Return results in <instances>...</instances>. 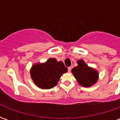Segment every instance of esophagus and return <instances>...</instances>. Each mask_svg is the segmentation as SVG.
Masks as SVG:
<instances>
[{
    "mask_svg": "<svg viewBox=\"0 0 120 120\" xmlns=\"http://www.w3.org/2000/svg\"><path fill=\"white\" fill-rule=\"evenodd\" d=\"M71 67H68V72H70V71H71Z\"/></svg>",
    "mask_w": 120,
    "mask_h": 120,
    "instance_id": "1",
    "label": "esophagus"
}]
</instances>
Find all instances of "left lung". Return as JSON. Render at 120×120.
<instances>
[{"instance_id": "1", "label": "left lung", "mask_w": 120, "mask_h": 120, "mask_svg": "<svg viewBox=\"0 0 120 120\" xmlns=\"http://www.w3.org/2000/svg\"><path fill=\"white\" fill-rule=\"evenodd\" d=\"M78 65L71 70V73L80 85L90 87L98 80L99 74L97 70L88 67L83 60L77 61Z\"/></svg>"}]
</instances>
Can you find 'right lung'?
I'll return each instance as SVG.
<instances>
[{
    "label": "right lung",
    "mask_w": 120,
    "mask_h": 120,
    "mask_svg": "<svg viewBox=\"0 0 120 120\" xmlns=\"http://www.w3.org/2000/svg\"><path fill=\"white\" fill-rule=\"evenodd\" d=\"M67 71L63 62L50 58L44 63L34 64L30 73L35 85L41 89H50L57 85L62 74Z\"/></svg>",
    "instance_id": "1"
}]
</instances>
